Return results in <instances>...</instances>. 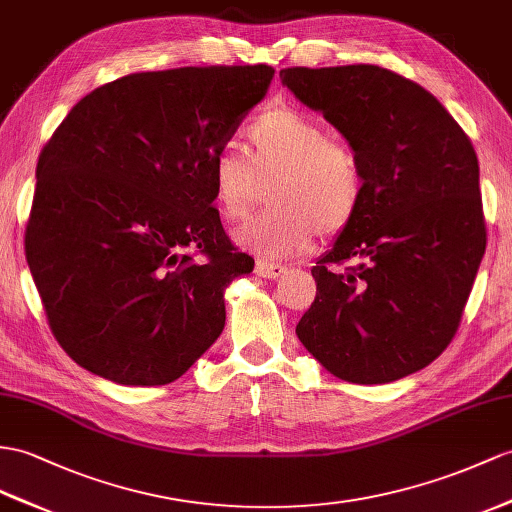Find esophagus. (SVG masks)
<instances>
[{"label": "esophagus", "mask_w": 512, "mask_h": 512, "mask_svg": "<svg viewBox=\"0 0 512 512\" xmlns=\"http://www.w3.org/2000/svg\"><path fill=\"white\" fill-rule=\"evenodd\" d=\"M286 269L289 267L278 265V263H269V260H265V258L256 260V273L263 278H280V276H284Z\"/></svg>", "instance_id": "esophagus-1"}]
</instances>
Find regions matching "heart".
Segmentation results:
<instances>
[{
	"mask_svg": "<svg viewBox=\"0 0 512 512\" xmlns=\"http://www.w3.org/2000/svg\"><path fill=\"white\" fill-rule=\"evenodd\" d=\"M249 156L223 147L210 162L213 202L221 217L241 219L258 197L260 180L276 178L267 213L249 219L234 239L245 249L282 258L304 252L315 236H334L356 219L365 173L354 149L332 139L321 121L276 106L247 128Z\"/></svg>",
	"mask_w": 512,
	"mask_h": 512,
	"instance_id": "heart-1",
	"label": "heart"
}]
</instances>
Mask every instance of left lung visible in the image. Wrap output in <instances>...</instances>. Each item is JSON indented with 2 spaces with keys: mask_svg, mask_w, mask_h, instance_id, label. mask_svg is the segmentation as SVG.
<instances>
[{
  "mask_svg": "<svg viewBox=\"0 0 512 512\" xmlns=\"http://www.w3.org/2000/svg\"><path fill=\"white\" fill-rule=\"evenodd\" d=\"M280 80L365 173L356 219L310 269L317 297L297 339L345 382L406 378L452 343L484 256L478 156L439 99L389 69L291 67ZM345 259L355 267L329 269Z\"/></svg>",
  "mask_w": 512,
  "mask_h": 512,
  "instance_id": "left-lung-1",
  "label": "left lung"
}]
</instances>
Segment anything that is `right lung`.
Masks as SVG:
<instances>
[{
    "mask_svg": "<svg viewBox=\"0 0 512 512\" xmlns=\"http://www.w3.org/2000/svg\"><path fill=\"white\" fill-rule=\"evenodd\" d=\"M269 65L130 73L69 110L36 165L26 258L56 341L126 386L178 380L254 269L213 206L210 162L267 95Z\"/></svg>",
    "mask_w": 512,
    "mask_h": 512,
    "instance_id": "obj_1",
    "label": "right lung"
}]
</instances>
